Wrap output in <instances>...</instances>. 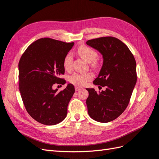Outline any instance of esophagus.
Returning a JSON list of instances; mask_svg holds the SVG:
<instances>
[{"instance_id":"esophagus-1","label":"esophagus","mask_w":159,"mask_h":159,"mask_svg":"<svg viewBox=\"0 0 159 159\" xmlns=\"http://www.w3.org/2000/svg\"><path fill=\"white\" fill-rule=\"evenodd\" d=\"M75 89L76 91H80V90H81V89H82V88H80V87H75Z\"/></svg>"}]
</instances>
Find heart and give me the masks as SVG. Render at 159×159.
Returning a JSON list of instances; mask_svg holds the SVG:
<instances>
[{"label":"heart","instance_id":"heart-1","mask_svg":"<svg viewBox=\"0 0 159 159\" xmlns=\"http://www.w3.org/2000/svg\"><path fill=\"white\" fill-rule=\"evenodd\" d=\"M78 54L84 60L88 62H91L92 66L96 65L95 59L98 57V52L91 48L82 45L79 47L78 50ZM73 56L71 53L67 54L64 59V67L66 70H70L71 67ZM93 74L91 73H75L72 74L70 77V81L77 86H84L90 80L92 79Z\"/></svg>","mask_w":159,"mask_h":159}]
</instances>
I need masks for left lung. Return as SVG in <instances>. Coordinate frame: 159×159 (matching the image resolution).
I'll return each instance as SVG.
<instances>
[{
    "instance_id": "8db88e82",
    "label": "left lung",
    "mask_w": 159,
    "mask_h": 159,
    "mask_svg": "<svg viewBox=\"0 0 159 159\" xmlns=\"http://www.w3.org/2000/svg\"><path fill=\"white\" fill-rule=\"evenodd\" d=\"M103 56V65L93 84L105 87L96 92L87 88L86 100L89 117L107 123L121 115L129 103L137 82L136 61L129 48L116 38L102 37L86 42Z\"/></svg>"
}]
</instances>
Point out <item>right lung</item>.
<instances>
[{
    "label": "right lung",
    "instance_id": "obj_1",
    "mask_svg": "<svg viewBox=\"0 0 159 159\" xmlns=\"http://www.w3.org/2000/svg\"><path fill=\"white\" fill-rule=\"evenodd\" d=\"M74 45L40 38L27 48L19 61V89L24 105L34 119L46 125L61 122L68 113L74 86L68 84L60 92L52 86L64 83L60 78L65 72L64 59Z\"/></svg>",
    "mask_w": 159,
    "mask_h": 159
}]
</instances>
